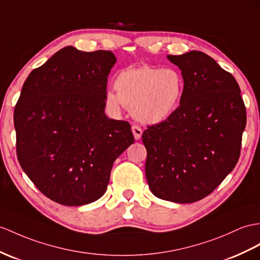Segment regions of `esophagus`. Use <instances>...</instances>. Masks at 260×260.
<instances>
[{
    "instance_id": "obj_1",
    "label": "esophagus",
    "mask_w": 260,
    "mask_h": 260,
    "mask_svg": "<svg viewBox=\"0 0 260 260\" xmlns=\"http://www.w3.org/2000/svg\"><path fill=\"white\" fill-rule=\"evenodd\" d=\"M131 130H132V134H134V136H135L136 140H140V138H141V136H142V129L140 128V126L132 125Z\"/></svg>"
}]
</instances>
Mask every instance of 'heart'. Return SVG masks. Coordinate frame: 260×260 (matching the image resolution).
<instances>
[{
	"label": "heart",
	"instance_id": "1",
	"mask_svg": "<svg viewBox=\"0 0 260 260\" xmlns=\"http://www.w3.org/2000/svg\"><path fill=\"white\" fill-rule=\"evenodd\" d=\"M115 89L117 92H106V103L112 110L128 107L140 122L159 124L178 109L184 79L174 68L128 67L116 76Z\"/></svg>",
	"mask_w": 260,
	"mask_h": 260
}]
</instances>
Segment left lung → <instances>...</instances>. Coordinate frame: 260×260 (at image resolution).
<instances>
[{
  "mask_svg": "<svg viewBox=\"0 0 260 260\" xmlns=\"http://www.w3.org/2000/svg\"><path fill=\"white\" fill-rule=\"evenodd\" d=\"M167 57L181 69L184 90L171 118L143 132L145 176L156 198L194 203L235 168L246 108L236 79L211 56L191 50Z\"/></svg>",
  "mask_w": 260,
  "mask_h": 260,
  "instance_id": "left-lung-1",
  "label": "left lung"
}]
</instances>
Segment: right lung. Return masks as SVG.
<instances>
[{"label":"right lung","mask_w":260,"mask_h":260,"mask_svg":"<svg viewBox=\"0 0 260 260\" xmlns=\"http://www.w3.org/2000/svg\"><path fill=\"white\" fill-rule=\"evenodd\" d=\"M109 50H58L25 80L14 110L17 159L56 203L80 206L106 192L113 162L135 142L129 122L105 113Z\"/></svg>","instance_id":"obj_1"}]
</instances>
